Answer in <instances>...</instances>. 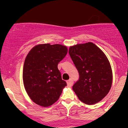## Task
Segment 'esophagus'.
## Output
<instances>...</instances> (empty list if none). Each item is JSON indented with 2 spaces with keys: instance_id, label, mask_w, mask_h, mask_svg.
<instances>
[{
  "instance_id": "34e87169",
  "label": "esophagus",
  "mask_w": 128,
  "mask_h": 128,
  "mask_svg": "<svg viewBox=\"0 0 128 128\" xmlns=\"http://www.w3.org/2000/svg\"><path fill=\"white\" fill-rule=\"evenodd\" d=\"M67 86H72L73 84V80L72 79H70L69 80H68L67 81Z\"/></svg>"
}]
</instances>
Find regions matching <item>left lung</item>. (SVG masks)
<instances>
[{
	"mask_svg": "<svg viewBox=\"0 0 128 128\" xmlns=\"http://www.w3.org/2000/svg\"><path fill=\"white\" fill-rule=\"evenodd\" d=\"M68 53L79 74L73 90L84 104L100 102L112 86V69L106 55L92 42L70 47Z\"/></svg>",
	"mask_w": 128,
	"mask_h": 128,
	"instance_id": "1",
	"label": "left lung"
}]
</instances>
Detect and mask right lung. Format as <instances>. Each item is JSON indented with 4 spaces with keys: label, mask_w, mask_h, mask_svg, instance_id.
<instances>
[{
    "label": "right lung",
    "mask_w": 128,
    "mask_h": 128,
    "mask_svg": "<svg viewBox=\"0 0 128 128\" xmlns=\"http://www.w3.org/2000/svg\"><path fill=\"white\" fill-rule=\"evenodd\" d=\"M67 52L65 46L42 44L34 47L26 56L23 84L30 99L40 106L48 107L56 102L67 86L58 64Z\"/></svg>",
    "instance_id": "obj_1"
}]
</instances>
